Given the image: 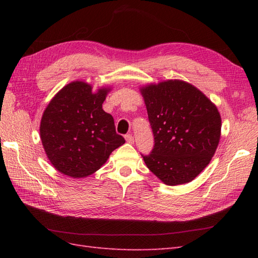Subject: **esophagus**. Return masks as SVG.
I'll return each instance as SVG.
<instances>
[{
  "mask_svg": "<svg viewBox=\"0 0 258 258\" xmlns=\"http://www.w3.org/2000/svg\"><path fill=\"white\" fill-rule=\"evenodd\" d=\"M125 140H126V142H127V143H130V144H133V143H134V138H133L132 134H126V135H125Z\"/></svg>",
  "mask_w": 258,
  "mask_h": 258,
  "instance_id": "34e87169",
  "label": "esophagus"
}]
</instances>
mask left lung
Here are the masks:
<instances>
[{
  "label": "left lung",
  "mask_w": 258,
  "mask_h": 258,
  "mask_svg": "<svg viewBox=\"0 0 258 258\" xmlns=\"http://www.w3.org/2000/svg\"><path fill=\"white\" fill-rule=\"evenodd\" d=\"M154 135L143 155L146 166L166 185L193 180L215 153L222 120L216 106L183 81H166L141 90Z\"/></svg>",
  "instance_id": "obj_1"
}]
</instances>
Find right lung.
<instances>
[{"label":"right lung","mask_w":258,"mask_h":258,"mask_svg":"<svg viewBox=\"0 0 258 258\" xmlns=\"http://www.w3.org/2000/svg\"><path fill=\"white\" fill-rule=\"evenodd\" d=\"M107 91L92 93L91 85L72 82L44 111L40 126L42 144L52 165L64 175L93 174L125 143L115 131L113 116L102 108Z\"/></svg>","instance_id":"obj_1"}]
</instances>
